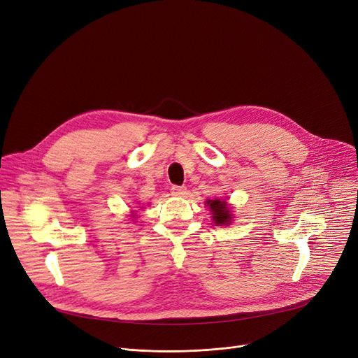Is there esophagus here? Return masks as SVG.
<instances>
[{
	"label": "esophagus",
	"instance_id": "1",
	"mask_svg": "<svg viewBox=\"0 0 358 358\" xmlns=\"http://www.w3.org/2000/svg\"><path fill=\"white\" fill-rule=\"evenodd\" d=\"M187 193V189L184 185H173L171 187V194L176 197H182Z\"/></svg>",
	"mask_w": 358,
	"mask_h": 358
}]
</instances>
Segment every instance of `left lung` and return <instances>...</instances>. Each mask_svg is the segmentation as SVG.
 I'll list each match as a JSON object with an SVG mask.
<instances>
[{"label": "left lung", "instance_id": "obj_1", "mask_svg": "<svg viewBox=\"0 0 358 358\" xmlns=\"http://www.w3.org/2000/svg\"><path fill=\"white\" fill-rule=\"evenodd\" d=\"M206 206H209L210 212H212V217L216 223V227H227V224L232 223V212L231 208L228 206L227 200L222 199H215V200H208L206 201Z\"/></svg>", "mask_w": 358, "mask_h": 358}]
</instances>
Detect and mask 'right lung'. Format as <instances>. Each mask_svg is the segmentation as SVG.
I'll use <instances>...</instances> for the list:
<instances>
[{"instance_id":"add662e5","label":"right lung","mask_w":358,"mask_h":358,"mask_svg":"<svg viewBox=\"0 0 358 358\" xmlns=\"http://www.w3.org/2000/svg\"><path fill=\"white\" fill-rule=\"evenodd\" d=\"M130 216H136V215H130Z\"/></svg>"}]
</instances>
